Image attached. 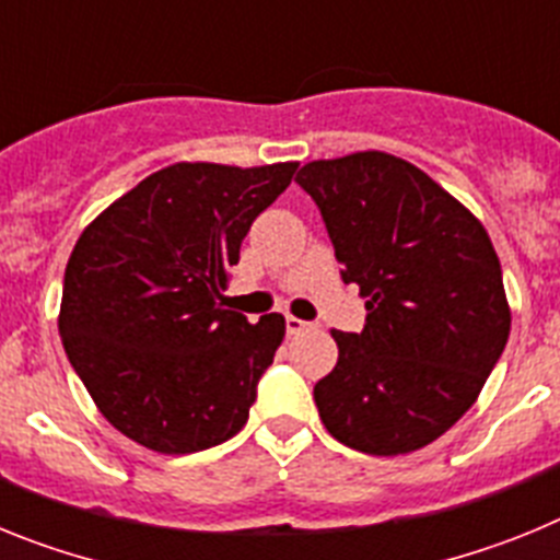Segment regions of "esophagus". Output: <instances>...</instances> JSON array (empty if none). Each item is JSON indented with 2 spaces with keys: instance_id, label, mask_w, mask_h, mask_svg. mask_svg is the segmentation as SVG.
Here are the masks:
<instances>
[{
  "instance_id": "1",
  "label": "esophagus",
  "mask_w": 560,
  "mask_h": 560,
  "mask_svg": "<svg viewBox=\"0 0 560 560\" xmlns=\"http://www.w3.org/2000/svg\"><path fill=\"white\" fill-rule=\"evenodd\" d=\"M311 328V323H303V319H296V316H285V330H289L291 336H296V334H303V330H308Z\"/></svg>"
}]
</instances>
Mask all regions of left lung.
Instances as JSON below:
<instances>
[{"mask_svg": "<svg viewBox=\"0 0 560 560\" xmlns=\"http://www.w3.org/2000/svg\"><path fill=\"white\" fill-rule=\"evenodd\" d=\"M328 226L341 280L368 300L361 334L330 330L314 400L339 443L375 457L429 446L477 400L511 334L491 237L412 162L384 151L296 173Z\"/></svg>", "mask_w": 560, "mask_h": 560, "instance_id": "obj_1", "label": "left lung"}]
</instances>
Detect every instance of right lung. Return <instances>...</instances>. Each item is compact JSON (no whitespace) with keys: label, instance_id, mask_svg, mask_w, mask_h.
Here are the masks:
<instances>
[{"label":"right lung","instance_id":"right-lung-1","mask_svg":"<svg viewBox=\"0 0 560 560\" xmlns=\"http://www.w3.org/2000/svg\"><path fill=\"white\" fill-rule=\"evenodd\" d=\"M296 165L176 162L78 237L58 330L103 418L133 443L192 454L244 429L285 319L252 325L219 300L252 221Z\"/></svg>","mask_w":560,"mask_h":560}]
</instances>
